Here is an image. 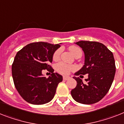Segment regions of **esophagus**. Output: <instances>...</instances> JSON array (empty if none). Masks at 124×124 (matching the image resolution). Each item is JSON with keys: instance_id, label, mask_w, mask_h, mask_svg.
<instances>
[{"instance_id": "34e87169", "label": "esophagus", "mask_w": 124, "mask_h": 124, "mask_svg": "<svg viewBox=\"0 0 124 124\" xmlns=\"http://www.w3.org/2000/svg\"><path fill=\"white\" fill-rule=\"evenodd\" d=\"M63 80H68V79H70V77H66V76H63Z\"/></svg>"}]
</instances>
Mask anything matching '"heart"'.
<instances>
[{
  "label": "heart",
  "mask_w": 124,
  "mask_h": 124,
  "mask_svg": "<svg viewBox=\"0 0 124 124\" xmlns=\"http://www.w3.org/2000/svg\"><path fill=\"white\" fill-rule=\"evenodd\" d=\"M69 49L70 51H71V53L74 55V56H76L78 53H82L81 49L78 47H76V46H70L69 47ZM61 51H62L61 49H58L55 51L54 53L53 54V60H58L60 59ZM75 68H76L75 66H73V65H70V64H65L64 63H59L56 65V71L63 75L69 74L70 73V71L75 70Z\"/></svg>",
  "instance_id": "obj_1"
}]
</instances>
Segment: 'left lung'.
<instances>
[{"instance_id": "1", "label": "left lung", "mask_w": 124, "mask_h": 124, "mask_svg": "<svg viewBox=\"0 0 124 124\" xmlns=\"http://www.w3.org/2000/svg\"><path fill=\"white\" fill-rule=\"evenodd\" d=\"M82 49L85 54L84 65L75 73L76 87L71 90L72 98L78 103L91 105L105 97L114 79L116 67L113 53L101 43L79 41L75 43ZM88 74L86 82L77 76Z\"/></svg>"}]
</instances>
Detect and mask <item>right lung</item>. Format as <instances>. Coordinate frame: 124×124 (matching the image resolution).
Here are the masks:
<instances>
[{
    "label": "right lung",
    "instance_id": "add662e5",
    "mask_svg": "<svg viewBox=\"0 0 124 124\" xmlns=\"http://www.w3.org/2000/svg\"><path fill=\"white\" fill-rule=\"evenodd\" d=\"M60 44L39 42L26 45L16 54L12 64V75L15 87L22 98L33 105H43L53 100L58 84L63 77L50 65L53 54ZM51 72L46 78L43 69Z\"/></svg>",
    "mask_w": 124,
    "mask_h": 124
}]
</instances>
